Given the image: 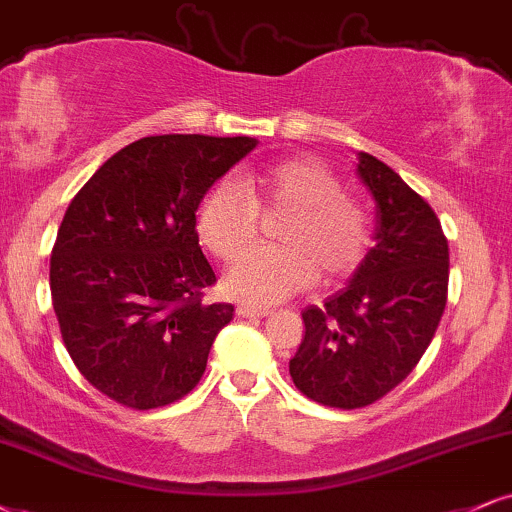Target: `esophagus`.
Masks as SVG:
<instances>
[{"instance_id": "esophagus-1", "label": "esophagus", "mask_w": 512, "mask_h": 512, "mask_svg": "<svg viewBox=\"0 0 512 512\" xmlns=\"http://www.w3.org/2000/svg\"><path fill=\"white\" fill-rule=\"evenodd\" d=\"M237 315H242V318H266V315H270V311L268 308H256V306L242 304V306H237Z\"/></svg>"}]
</instances>
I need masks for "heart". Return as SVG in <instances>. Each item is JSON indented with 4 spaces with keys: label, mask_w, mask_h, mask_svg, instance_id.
Returning <instances> with one entry per match:
<instances>
[{
    "label": "heart",
    "mask_w": 512,
    "mask_h": 512,
    "mask_svg": "<svg viewBox=\"0 0 512 512\" xmlns=\"http://www.w3.org/2000/svg\"><path fill=\"white\" fill-rule=\"evenodd\" d=\"M287 212L276 233L275 250L248 248L257 231V208ZM199 239L220 261L235 266L225 275V292L249 306H273L315 277L337 282L356 273L368 254L372 225L361 201L346 197L344 185L325 163L315 159H282L244 175L237 182H218L201 199L197 213Z\"/></svg>",
    "instance_id": "1"
}]
</instances>
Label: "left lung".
Instances as JSON below:
<instances>
[{"instance_id": "8db88e82", "label": "left lung", "mask_w": 512, "mask_h": 512, "mask_svg": "<svg viewBox=\"0 0 512 512\" xmlns=\"http://www.w3.org/2000/svg\"><path fill=\"white\" fill-rule=\"evenodd\" d=\"M356 173L375 199V246L349 285L301 313L306 334L289 361L301 394L344 410L370 406L406 380L449 292V242L430 204L365 151Z\"/></svg>"}]
</instances>
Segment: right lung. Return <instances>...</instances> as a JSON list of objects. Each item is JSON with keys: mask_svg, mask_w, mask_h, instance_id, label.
<instances>
[{"mask_svg": "<svg viewBox=\"0 0 512 512\" xmlns=\"http://www.w3.org/2000/svg\"><path fill=\"white\" fill-rule=\"evenodd\" d=\"M254 137L156 135L113 154L75 194L49 263L63 344L87 382L135 410L197 387L232 304H204L216 273L197 208Z\"/></svg>", "mask_w": 512, "mask_h": 512, "instance_id": "right-lung-1", "label": "right lung"}]
</instances>
